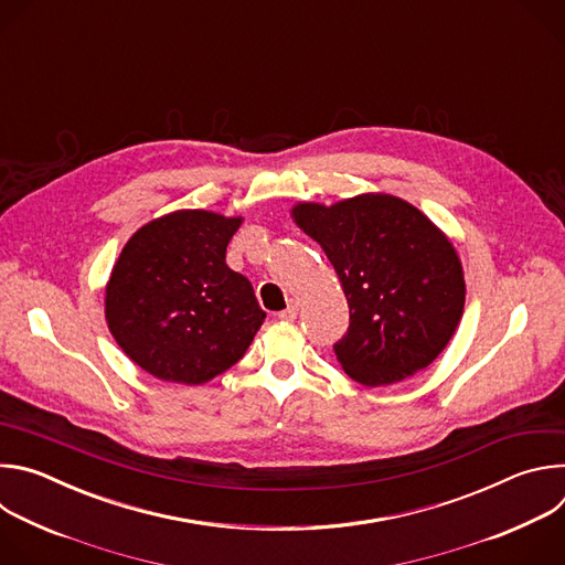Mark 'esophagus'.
<instances>
[{
	"label": "esophagus",
	"instance_id": "1",
	"mask_svg": "<svg viewBox=\"0 0 565 565\" xmlns=\"http://www.w3.org/2000/svg\"><path fill=\"white\" fill-rule=\"evenodd\" d=\"M297 310H299V303H297V301H290V306H288L286 310H281V312H279V319H284V321H292V319H297Z\"/></svg>",
	"mask_w": 565,
	"mask_h": 565
}]
</instances>
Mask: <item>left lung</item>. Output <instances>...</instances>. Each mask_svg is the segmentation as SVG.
Segmentation results:
<instances>
[{
	"label": "left lung",
	"instance_id": "8db88e82",
	"mask_svg": "<svg viewBox=\"0 0 565 565\" xmlns=\"http://www.w3.org/2000/svg\"><path fill=\"white\" fill-rule=\"evenodd\" d=\"M292 216L327 253L344 288L351 321L333 349L349 377L382 386L429 366L465 308L451 241L391 194H360L331 207L299 203Z\"/></svg>",
	"mask_w": 565,
	"mask_h": 565
}]
</instances>
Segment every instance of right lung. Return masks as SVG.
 Here are the masks:
<instances>
[{
  "mask_svg": "<svg viewBox=\"0 0 565 565\" xmlns=\"http://www.w3.org/2000/svg\"><path fill=\"white\" fill-rule=\"evenodd\" d=\"M241 216L179 210L125 244L105 295L118 347L158 380L203 384L236 364L266 312L253 284L225 264Z\"/></svg>",
  "mask_w": 565,
  "mask_h": 565,
  "instance_id": "obj_1",
  "label": "right lung"
}]
</instances>
